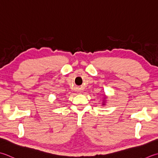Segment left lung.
<instances>
[{
    "mask_svg": "<svg viewBox=\"0 0 158 158\" xmlns=\"http://www.w3.org/2000/svg\"><path fill=\"white\" fill-rule=\"evenodd\" d=\"M104 96H105V97H104L103 99V103H102V106H106V98H107V97H106V95H104Z\"/></svg>",
    "mask_w": 158,
    "mask_h": 158,
    "instance_id": "left-lung-1",
    "label": "left lung"
}]
</instances>
